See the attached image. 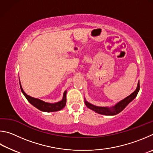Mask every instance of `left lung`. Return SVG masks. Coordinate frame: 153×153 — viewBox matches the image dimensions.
Listing matches in <instances>:
<instances>
[{
	"label": "left lung",
	"instance_id": "1",
	"mask_svg": "<svg viewBox=\"0 0 153 153\" xmlns=\"http://www.w3.org/2000/svg\"><path fill=\"white\" fill-rule=\"evenodd\" d=\"M140 90V83L139 81L138 82L137 87H136V90L134 91L132 94H130L127 97H126L124 100L120 101V102L117 103L116 105L111 107V108H107V107H99L94 105H92L85 100V105H87L88 108L91 109V110L95 111L96 113L102 114V115H106V116H114L121 112L123 109H124L126 107L128 104H129L131 101H132L134 99L136 96H137L138 93Z\"/></svg>",
	"mask_w": 153,
	"mask_h": 153
}]
</instances>
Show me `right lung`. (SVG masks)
Instances as JSON below:
<instances>
[{"label": "right lung", "mask_w": 153, "mask_h": 153, "mask_svg": "<svg viewBox=\"0 0 153 153\" xmlns=\"http://www.w3.org/2000/svg\"><path fill=\"white\" fill-rule=\"evenodd\" d=\"M19 83H20V87L21 92L23 93L24 96L26 97L27 100L30 103L31 105H33L34 107H36L37 109H39L40 111H45V112H52V111H57L59 110H61L62 109H63L66 105V91H65L63 95V98L60 101H58L57 103H47L45 101L40 100L39 99L32 97L31 96L27 95L26 93L24 92L22 87L21 85L20 80H19Z\"/></svg>", "instance_id": "1"}]
</instances>
